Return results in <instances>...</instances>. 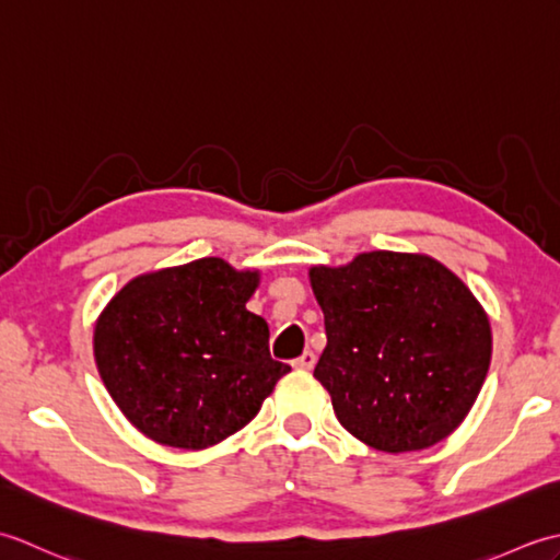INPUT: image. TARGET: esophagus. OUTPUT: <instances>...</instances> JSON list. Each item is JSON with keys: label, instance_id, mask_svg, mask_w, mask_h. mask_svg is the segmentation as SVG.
<instances>
[{"label": "esophagus", "instance_id": "esophagus-1", "mask_svg": "<svg viewBox=\"0 0 560 560\" xmlns=\"http://www.w3.org/2000/svg\"><path fill=\"white\" fill-rule=\"evenodd\" d=\"M315 353L313 351H303L301 355H299V359H295L293 361V368H301V371H311V368L315 365Z\"/></svg>", "mask_w": 560, "mask_h": 560}]
</instances>
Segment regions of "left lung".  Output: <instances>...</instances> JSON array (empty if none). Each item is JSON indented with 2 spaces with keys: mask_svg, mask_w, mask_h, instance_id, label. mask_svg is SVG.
Instances as JSON below:
<instances>
[{
  "mask_svg": "<svg viewBox=\"0 0 560 560\" xmlns=\"http://www.w3.org/2000/svg\"><path fill=\"white\" fill-rule=\"evenodd\" d=\"M327 347L315 377L339 423L383 452L425 450L469 413L491 365V325L464 281L428 255L363 253L313 267Z\"/></svg>",
  "mask_w": 560,
  "mask_h": 560,
  "instance_id": "1",
  "label": "left lung"
}]
</instances>
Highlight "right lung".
<instances>
[{"instance_id":"1","label":"right lung","mask_w":560,"mask_h":560,"mask_svg":"<svg viewBox=\"0 0 560 560\" xmlns=\"http://www.w3.org/2000/svg\"><path fill=\"white\" fill-rule=\"evenodd\" d=\"M257 271L219 257L144 273L101 313L93 353L129 423L161 445L205 450L255 419L291 365L245 303Z\"/></svg>"}]
</instances>
